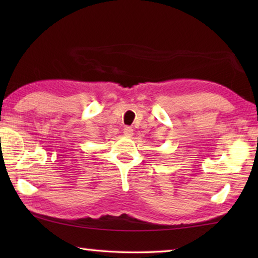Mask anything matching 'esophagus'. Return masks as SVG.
<instances>
[{"label": "esophagus", "instance_id": "1", "mask_svg": "<svg viewBox=\"0 0 258 258\" xmlns=\"http://www.w3.org/2000/svg\"><path fill=\"white\" fill-rule=\"evenodd\" d=\"M124 134L126 135V137H132L133 135V128L130 127V126H126V127L124 128Z\"/></svg>", "mask_w": 258, "mask_h": 258}]
</instances>
